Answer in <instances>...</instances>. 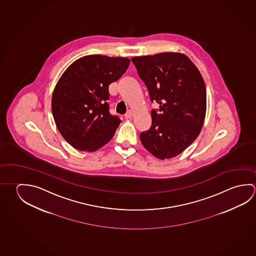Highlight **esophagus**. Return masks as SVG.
Listing matches in <instances>:
<instances>
[{
    "instance_id": "1",
    "label": "esophagus",
    "mask_w": 256,
    "mask_h": 256,
    "mask_svg": "<svg viewBox=\"0 0 256 256\" xmlns=\"http://www.w3.org/2000/svg\"><path fill=\"white\" fill-rule=\"evenodd\" d=\"M132 116H133V112H132L131 110H128V112L125 114V118L128 120V118H131Z\"/></svg>"
}]
</instances>
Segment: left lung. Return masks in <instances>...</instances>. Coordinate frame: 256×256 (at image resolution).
<instances>
[{
	"label": "left lung",
	"mask_w": 256,
	"mask_h": 256,
	"mask_svg": "<svg viewBox=\"0 0 256 256\" xmlns=\"http://www.w3.org/2000/svg\"><path fill=\"white\" fill-rule=\"evenodd\" d=\"M148 88L152 125L140 134L144 148L164 160L184 152L200 133L206 115V87L190 59L180 53H160L131 58Z\"/></svg>",
	"instance_id": "8db88e82"
}]
</instances>
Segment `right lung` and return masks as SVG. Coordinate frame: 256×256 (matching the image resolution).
<instances>
[{
    "instance_id": "1",
    "label": "right lung",
    "mask_w": 256,
    "mask_h": 256,
    "mask_svg": "<svg viewBox=\"0 0 256 256\" xmlns=\"http://www.w3.org/2000/svg\"><path fill=\"white\" fill-rule=\"evenodd\" d=\"M130 60L90 54L74 61L54 87L52 113L72 148L94 152L112 138L122 120L110 113L108 86L126 72Z\"/></svg>"
}]
</instances>
